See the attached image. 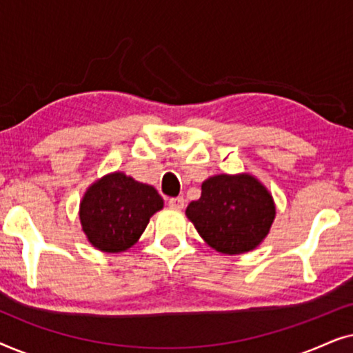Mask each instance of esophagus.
<instances>
[{"label": "esophagus", "instance_id": "obj_1", "mask_svg": "<svg viewBox=\"0 0 353 353\" xmlns=\"http://www.w3.org/2000/svg\"><path fill=\"white\" fill-rule=\"evenodd\" d=\"M168 205H170L172 209L181 210L183 207H185V199H183L181 196H178V197H172V199H168Z\"/></svg>", "mask_w": 353, "mask_h": 353}]
</instances>
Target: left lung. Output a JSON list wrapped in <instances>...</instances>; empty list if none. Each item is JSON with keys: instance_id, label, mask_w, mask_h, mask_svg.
<instances>
[{"instance_id": "1", "label": "left lung", "mask_w": 353, "mask_h": 353, "mask_svg": "<svg viewBox=\"0 0 353 353\" xmlns=\"http://www.w3.org/2000/svg\"><path fill=\"white\" fill-rule=\"evenodd\" d=\"M201 197L186 216L201 238L226 255L259 248L272 228L276 207L272 192L250 173H220L202 183Z\"/></svg>"}]
</instances>
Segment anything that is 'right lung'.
<instances>
[{
	"instance_id": "1",
	"label": "right lung",
	"mask_w": 353,
	"mask_h": 353,
	"mask_svg": "<svg viewBox=\"0 0 353 353\" xmlns=\"http://www.w3.org/2000/svg\"><path fill=\"white\" fill-rule=\"evenodd\" d=\"M163 207L157 190L123 172L91 183L80 201V223L88 243L101 252H123L138 243L151 216Z\"/></svg>"
}]
</instances>
